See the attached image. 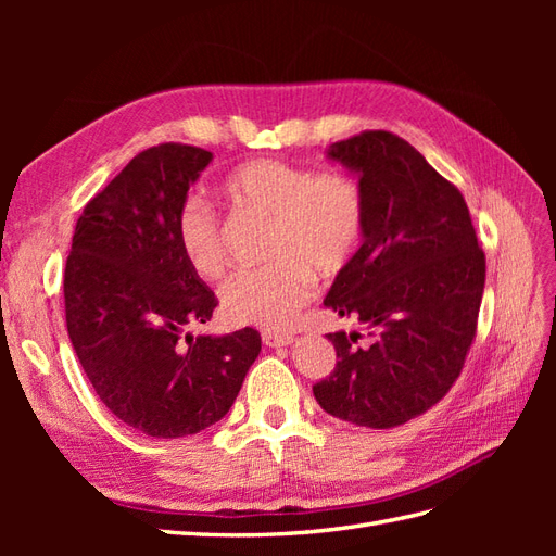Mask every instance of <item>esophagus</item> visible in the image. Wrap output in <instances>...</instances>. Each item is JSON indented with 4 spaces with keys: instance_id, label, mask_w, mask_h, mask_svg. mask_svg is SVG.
<instances>
[{
    "instance_id": "34e87169",
    "label": "esophagus",
    "mask_w": 556,
    "mask_h": 556,
    "mask_svg": "<svg viewBox=\"0 0 556 556\" xmlns=\"http://www.w3.org/2000/svg\"><path fill=\"white\" fill-rule=\"evenodd\" d=\"M262 341L266 348H282V345H290L294 341L292 333H285V331H264L262 333Z\"/></svg>"
}]
</instances>
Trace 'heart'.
<instances>
[{"label": "heart", "instance_id": "heart-1", "mask_svg": "<svg viewBox=\"0 0 556 556\" xmlns=\"http://www.w3.org/2000/svg\"><path fill=\"white\" fill-rule=\"evenodd\" d=\"M220 192L237 213L268 220L266 257L271 264L233 276L223 288V313L233 325L280 329L315 292V276L343 271L364 237L366 201L355 176L315 174L280 160H250L223 178ZM176 241L185 262L201 278L225 274L227 255L220 220L197 197L182 201Z\"/></svg>", "mask_w": 556, "mask_h": 556}]
</instances>
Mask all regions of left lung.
Segmentation results:
<instances>
[{
    "label": "left lung",
    "mask_w": 556,
    "mask_h": 556,
    "mask_svg": "<svg viewBox=\"0 0 556 556\" xmlns=\"http://www.w3.org/2000/svg\"><path fill=\"white\" fill-rule=\"evenodd\" d=\"M329 157L359 176L364 243L336 276L325 306L368 325L336 331L329 378L313 384L323 410L390 429L427 413L459 378L476 339L484 252L462 192L392 131L336 141Z\"/></svg>",
    "instance_id": "8db88e82"
}]
</instances>
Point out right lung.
Wrapping results in <instances>:
<instances>
[{
  "mask_svg": "<svg viewBox=\"0 0 556 556\" xmlns=\"http://www.w3.org/2000/svg\"><path fill=\"white\" fill-rule=\"evenodd\" d=\"M213 155L160 143L97 192L64 266V313L99 401L131 429L180 439L229 413L262 350L260 331L192 336L217 299L185 262L176 215Z\"/></svg>",
  "mask_w": 556,
  "mask_h": 556,
  "instance_id": "obj_1",
  "label": "right lung"
}]
</instances>
